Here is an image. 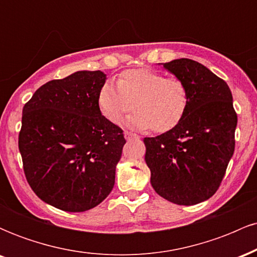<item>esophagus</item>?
I'll return each instance as SVG.
<instances>
[{
	"instance_id": "esophagus-1",
	"label": "esophagus",
	"mask_w": 257,
	"mask_h": 257,
	"mask_svg": "<svg viewBox=\"0 0 257 257\" xmlns=\"http://www.w3.org/2000/svg\"><path fill=\"white\" fill-rule=\"evenodd\" d=\"M124 138L126 139L128 141H132V140H138L139 137L137 134H133L131 132H124Z\"/></svg>"
}]
</instances>
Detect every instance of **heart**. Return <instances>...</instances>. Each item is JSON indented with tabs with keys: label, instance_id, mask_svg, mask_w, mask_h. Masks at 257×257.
<instances>
[{
	"label": "heart",
	"instance_id": "1",
	"mask_svg": "<svg viewBox=\"0 0 257 257\" xmlns=\"http://www.w3.org/2000/svg\"><path fill=\"white\" fill-rule=\"evenodd\" d=\"M190 104L187 85L178 77H166L151 69H129L120 72L117 85L106 81L98 93L102 116L118 124L134 106L128 119L132 128L167 133L184 119Z\"/></svg>",
	"mask_w": 257,
	"mask_h": 257
}]
</instances>
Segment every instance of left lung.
Wrapping results in <instances>:
<instances>
[{
	"mask_svg": "<svg viewBox=\"0 0 257 257\" xmlns=\"http://www.w3.org/2000/svg\"><path fill=\"white\" fill-rule=\"evenodd\" d=\"M187 85L190 104L181 123L156 138H145V161L159 196L193 205L214 196L234 152L237 113L222 78L191 59L163 64Z\"/></svg>",
	"mask_w": 257,
	"mask_h": 257,
	"instance_id": "8db88e82",
	"label": "left lung"
}]
</instances>
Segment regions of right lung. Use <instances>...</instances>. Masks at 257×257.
Masks as SVG:
<instances>
[{
    "instance_id": "right-lung-1",
    "label": "right lung",
    "mask_w": 257,
    "mask_h": 257,
    "mask_svg": "<svg viewBox=\"0 0 257 257\" xmlns=\"http://www.w3.org/2000/svg\"><path fill=\"white\" fill-rule=\"evenodd\" d=\"M105 79L101 71L53 79L23 108L19 151L26 180L38 198L60 210H89L113 188L125 139L99 110Z\"/></svg>"
}]
</instances>
